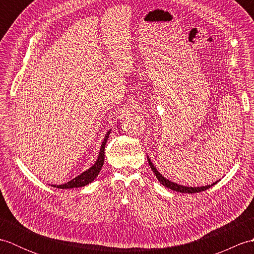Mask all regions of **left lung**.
Instances as JSON below:
<instances>
[{
  "label": "left lung",
  "mask_w": 254,
  "mask_h": 254,
  "mask_svg": "<svg viewBox=\"0 0 254 254\" xmlns=\"http://www.w3.org/2000/svg\"><path fill=\"white\" fill-rule=\"evenodd\" d=\"M147 160H148V164H149V166H150V168H152L153 172L156 175V178H157L158 181L161 183V185L165 186L166 188L171 189V190L177 191V192H181V193H196V192H202V191L207 190V189H209L210 187H213L214 185H216V183L218 182V181H216V182H214V183H212V185H209V186H205V187H194V188H193V187H185V186L178 185V183L169 181L168 179H166L165 177H163V175H160L159 172H158V170L156 169V167L153 165L152 161H150L148 156H147Z\"/></svg>",
  "instance_id": "1"
}]
</instances>
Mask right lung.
I'll return each mask as SVG.
<instances>
[{"mask_svg":"<svg viewBox=\"0 0 254 254\" xmlns=\"http://www.w3.org/2000/svg\"><path fill=\"white\" fill-rule=\"evenodd\" d=\"M111 130H109L107 132L106 136L104 138V141H102L101 144V147L99 150V155H98V158H97L96 163L90 167L89 169H87L86 171L82 172L79 176L75 177L74 179H72L71 181H68L66 183H64V185H60V186H55V188H59V189H73V188H80V187H85L87 186L88 183L93 182L96 177L99 175V172L101 170V167L104 165V161H105V146H106V143L108 141V137H109V134H110Z\"/></svg>","mask_w":254,"mask_h":254,"instance_id":"add662e5","label":"right lung"}]
</instances>
